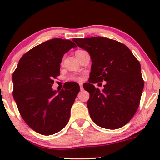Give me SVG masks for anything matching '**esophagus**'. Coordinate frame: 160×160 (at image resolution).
Returning a JSON list of instances; mask_svg holds the SVG:
<instances>
[{"instance_id": "34e87169", "label": "esophagus", "mask_w": 160, "mask_h": 160, "mask_svg": "<svg viewBox=\"0 0 160 160\" xmlns=\"http://www.w3.org/2000/svg\"><path fill=\"white\" fill-rule=\"evenodd\" d=\"M80 90H83V83H80Z\"/></svg>"}]
</instances>
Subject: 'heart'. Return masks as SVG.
I'll return each mask as SVG.
<instances>
[{"label":"heart","mask_w":160,"mask_h":160,"mask_svg":"<svg viewBox=\"0 0 160 160\" xmlns=\"http://www.w3.org/2000/svg\"><path fill=\"white\" fill-rule=\"evenodd\" d=\"M78 51H80V50H78ZM68 80H71V81H82V80H83V78H82L81 77H80V76L72 75L69 77Z\"/></svg>","instance_id":"1"}]
</instances>
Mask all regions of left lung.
I'll return each instance as SVG.
<instances>
[{
  "label": "left lung",
  "instance_id": "left-lung-1",
  "mask_svg": "<svg viewBox=\"0 0 160 160\" xmlns=\"http://www.w3.org/2000/svg\"><path fill=\"white\" fill-rule=\"evenodd\" d=\"M72 41L91 58L89 83L83 87L90 93L87 105L91 119L108 129L124 126L135 115L144 88L138 60L125 45L110 38L92 37ZM103 81L106 84L102 91L93 86Z\"/></svg>",
  "mask_w": 160,
  "mask_h": 160
}]
</instances>
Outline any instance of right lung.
Here are the masks:
<instances>
[{
    "label": "right lung",
    "instance_id": "add662e5",
    "mask_svg": "<svg viewBox=\"0 0 160 160\" xmlns=\"http://www.w3.org/2000/svg\"><path fill=\"white\" fill-rule=\"evenodd\" d=\"M75 47L70 40L45 42L24 54L13 73V97L21 116L31 128L42 135L56 133L69 122L80 86L67 82L59 92L52 87L53 79L60 73L63 55Z\"/></svg>",
    "mask_w": 160,
    "mask_h": 160
}]
</instances>
